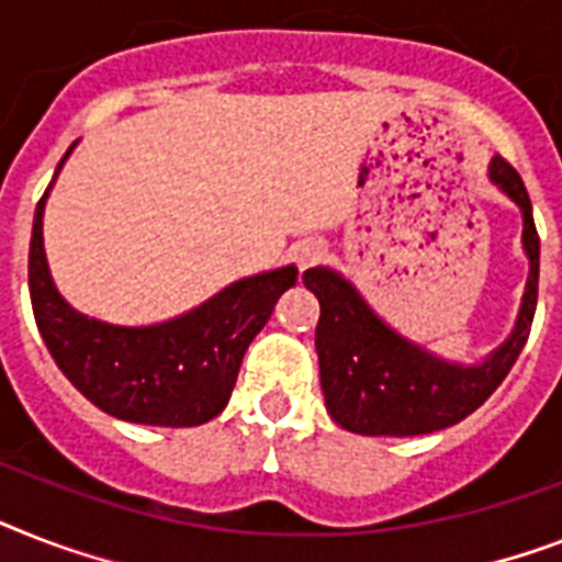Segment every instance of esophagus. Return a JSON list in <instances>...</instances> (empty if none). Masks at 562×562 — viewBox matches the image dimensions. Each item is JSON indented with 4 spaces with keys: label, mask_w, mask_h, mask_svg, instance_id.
Wrapping results in <instances>:
<instances>
[{
    "label": "esophagus",
    "mask_w": 562,
    "mask_h": 562,
    "mask_svg": "<svg viewBox=\"0 0 562 562\" xmlns=\"http://www.w3.org/2000/svg\"><path fill=\"white\" fill-rule=\"evenodd\" d=\"M323 254H326V248H323V241H314V239L303 241V245L296 248V266L303 268V271H305V268L317 266V262H321V259H323Z\"/></svg>",
    "instance_id": "esophagus-1"
}]
</instances>
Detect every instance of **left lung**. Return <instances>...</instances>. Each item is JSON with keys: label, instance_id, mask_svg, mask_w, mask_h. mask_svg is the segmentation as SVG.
<instances>
[{"label": "left lung", "instance_id": "8db88e82", "mask_svg": "<svg viewBox=\"0 0 562 562\" xmlns=\"http://www.w3.org/2000/svg\"><path fill=\"white\" fill-rule=\"evenodd\" d=\"M494 181L522 210V248L528 282L514 331L482 363H456L401 337L378 317L352 282L331 268H308L305 289L321 300L314 346L321 358V386L331 422L360 436H424L445 430L482 407L503 384L531 331L540 282V236L531 199L519 172L505 158L491 161Z\"/></svg>", "mask_w": 562, "mask_h": 562}]
</instances>
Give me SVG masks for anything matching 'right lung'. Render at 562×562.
Instances as JSON below:
<instances>
[{"mask_svg": "<svg viewBox=\"0 0 562 562\" xmlns=\"http://www.w3.org/2000/svg\"><path fill=\"white\" fill-rule=\"evenodd\" d=\"M52 184L34 213L29 289L36 328L54 363L94 407L121 422L195 427L216 418L234 392L245 349L268 323L282 291L296 282V268L231 282L193 312L155 326H115L86 317L59 296L45 262L43 213Z\"/></svg>", "mask_w": 562, "mask_h": 562, "instance_id": "obj_1", "label": "right lung"}]
</instances>
